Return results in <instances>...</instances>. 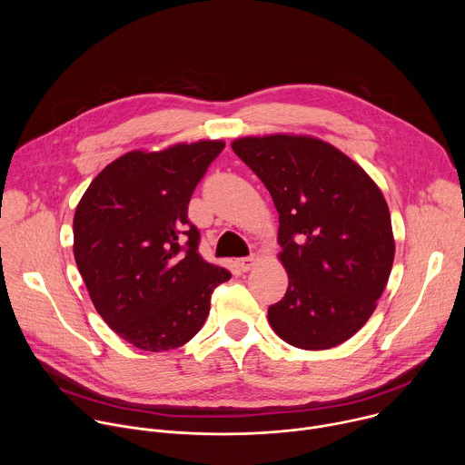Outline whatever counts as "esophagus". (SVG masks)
<instances>
[{
    "instance_id": "1",
    "label": "esophagus",
    "mask_w": 465,
    "mask_h": 465,
    "mask_svg": "<svg viewBox=\"0 0 465 465\" xmlns=\"http://www.w3.org/2000/svg\"><path fill=\"white\" fill-rule=\"evenodd\" d=\"M255 261H257V257L255 255H250V257H241V259H235V269L239 271V272H248L253 264H255Z\"/></svg>"
}]
</instances>
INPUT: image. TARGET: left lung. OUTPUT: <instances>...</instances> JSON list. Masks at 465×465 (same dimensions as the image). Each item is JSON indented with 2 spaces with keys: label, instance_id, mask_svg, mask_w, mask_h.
Returning <instances> with one entry per match:
<instances>
[{
  "label": "left lung",
  "instance_id": "1",
  "mask_svg": "<svg viewBox=\"0 0 465 465\" xmlns=\"http://www.w3.org/2000/svg\"><path fill=\"white\" fill-rule=\"evenodd\" d=\"M232 149L280 213L289 287L269 307L272 329L302 350L346 342L375 311L391 271L395 242L381 189L351 158L311 136H248Z\"/></svg>",
  "mask_w": 465,
  "mask_h": 465
}]
</instances>
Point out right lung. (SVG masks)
I'll return each mask as SVG.
<instances>
[{"label": "right lung", "instance_id": "obj_1", "mask_svg": "<svg viewBox=\"0 0 465 465\" xmlns=\"http://www.w3.org/2000/svg\"><path fill=\"white\" fill-rule=\"evenodd\" d=\"M224 142L130 151L108 163L74 217V253L103 320L128 344L167 351L189 342L230 271L198 253L187 219L196 183Z\"/></svg>", "mask_w": 465, "mask_h": 465}]
</instances>
